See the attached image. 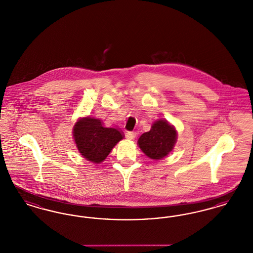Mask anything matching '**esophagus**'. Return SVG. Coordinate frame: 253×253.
<instances>
[{
    "label": "esophagus",
    "instance_id": "obj_1",
    "mask_svg": "<svg viewBox=\"0 0 253 253\" xmlns=\"http://www.w3.org/2000/svg\"><path fill=\"white\" fill-rule=\"evenodd\" d=\"M125 136L127 139H130L132 140L134 137H135V132H127L125 133Z\"/></svg>",
    "mask_w": 253,
    "mask_h": 253
}]
</instances>
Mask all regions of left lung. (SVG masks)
<instances>
[{
    "mask_svg": "<svg viewBox=\"0 0 253 253\" xmlns=\"http://www.w3.org/2000/svg\"><path fill=\"white\" fill-rule=\"evenodd\" d=\"M176 138L175 128L165 120H158L149 132L141 134L137 144L147 157L158 160L167 157L172 151Z\"/></svg>",
    "mask_w": 253,
    "mask_h": 253,
    "instance_id": "1",
    "label": "left lung"
}]
</instances>
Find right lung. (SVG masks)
<instances>
[{"mask_svg":"<svg viewBox=\"0 0 253 253\" xmlns=\"http://www.w3.org/2000/svg\"><path fill=\"white\" fill-rule=\"evenodd\" d=\"M73 136L81 155L98 164L105 160L124 134L120 129L104 127L100 120L83 118L74 125Z\"/></svg>","mask_w":253,"mask_h":253,"instance_id":"add662e5","label":"right lung"}]
</instances>
